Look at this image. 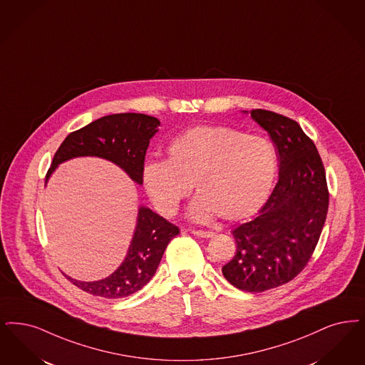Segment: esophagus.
I'll return each mask as SVG.
<instances>
[{
    "instance_id": "34e87169",
    "label": "esophagus",
    "mask_w": 365,
    "mask_h": 365,
    "mask_svg": "<svg viewBox=\"0 0 365 365\" xmlns=\"http://www.w3.org/2000/svg\"><path fill=\"white\" fill-rule=\"evenodd\" d=\"M191 234L197 235L200 237H212L215 235L210 231H201V230H191Z\"/></svg>"
}]
</instances>
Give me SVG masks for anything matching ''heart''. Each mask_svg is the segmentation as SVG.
I'll return each mask as SVG.
<instances>
[{
  "instance_id": "obj_1",
  "label": "heart",
  "mask_w": 365,
  "mask_h": 365,
  "mask_svg": "<svg viewBox=\"0 0 365 365\" xmlns=\"http://www.w3.org/2000/svg\"><path fill=\"white\" fill-rule=\"evenodd\" d=\"M277 165L269 138L225 126H202L175 138L170 159L146 161L143 178L150 201L164 216L175 215L195 183L201 194L190 207L192 219L221 216L239 221L266 202Z\"/></svg>"
}]
</instances>
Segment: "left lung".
I'll use <instances>...</instances> for the list:
<instances>
[{"mask_svg":"<svg viewBox=\"0 0 365 365\" xmlns=\"http://www.w3.org/2000/svg\"><path fill=\"white\" fill-rule=\"evenodd\" d=\"M251 117L276 144L279 178L259 215L232 231L236 254L221 270L235 288L257 293L306 267L326 221L329 189L318 149L296 120L262 108Z\"/></svg>","mask_w":365,"mask_h":365,"instance_id":"1","label":"left lung"}]
</instances>
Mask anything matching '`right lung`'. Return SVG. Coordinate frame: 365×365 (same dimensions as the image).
I'll return each mask as SVG.
<instances>
[{"label": "right lung", "instance_id": "add662e5", "mask_svg": "<svg viewBox=\"0 0 365 365\" xmlns=\"http://www.w3.org/2000/svg\"><path fill=\"white\" fill-rule=\"evenodd\" d=\"M159 126L158 118L145 114L125 113L99 118L72 131L63 140L46 174V180L62 161L77 156H98L115 163L134 182L141 185L144 182L146 149ZM178 234L176 225L148 207H140L129 252L111 276L95 282H83L63 276L77 288L93 296L106 299L130 296L155 276L165 248Z\"/></svg>", "mask_w": 365, "mask_h": 365}]
</instances>
